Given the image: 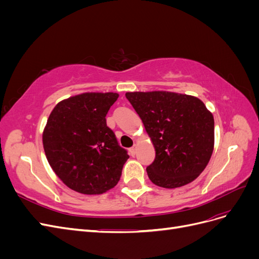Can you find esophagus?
Instances as JSON below:
<instances>
[{
	"instance_id": "obj_1",
	"label": "esophagus",
	"mask_w": 259,
	"mask_h": 259,
	"mask_svg": "<svg viewBox=\"0 0 259 259\" xmlns=\"http://www.w3.org/2000/svg\"><path fill=\"white\" fill-rule=\"evenodd\" d=\"M130 152H131L132 155H135V154H136V146L132 147V148L130 149Z\"/></svg>"
}]
</instances>
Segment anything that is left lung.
<instances>
[{
  "label": "left lung",
  "instance_id": "8db88e82",
  "mask_svg": "<svg viewBox=\"0 0 259 259\" xmlns=\"http://www.w3.org/2000/svg\"><path fill=\"white\" fill-rule=\"evenodd\" d=\"M155 149L147 167L151 182L163 188L183 187L197 178L214 149V117L202 101L171 92L126 93Z\"/></svg>",
  "mask_w": 259,
  "mask_h": 259
}]
</instances>
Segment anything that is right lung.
Instances as JSON below:
<instances>
[{"label": "right lung", "mask_w": 259, "mask_h": 259, "mask_svg": "<svg viewBox=\"0 0 259 259\" xmlns=\"http://www.w3.org/2000/svg\"><path fill=\"white\" fill-rule=\"evenodd\" d=\"M116 93H83L58 103L43 132L51 167L67 187L83 194H101L120 180L130 155L119 146L106 115Z\"/></svg>", "instance_id": "1"}]
</instances>
